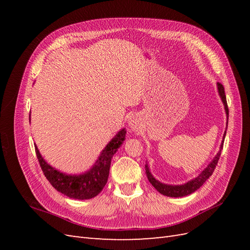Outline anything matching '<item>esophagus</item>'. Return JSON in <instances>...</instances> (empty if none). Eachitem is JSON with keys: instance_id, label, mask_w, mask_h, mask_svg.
Returning <instances> with one entry per match:
<instances>
[{"instance_id": "1", "label": "esophagus", "mask_w": 250, "mask_h": 250, "mask_svg": "<svg viewBox=\"0 0 250 250\" xmlns=\"http://www.w3.org/2000/svg\"><path fill=\"white\" fill-rule=\"evenodd\" d=\"M129 126H130L131 128H133V129H137V128L139 127L138 120L135 119V118H131L130 121H129Z\"/></svg>"}]
</instances>
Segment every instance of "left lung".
<instances>
[{"instance_id": "1", "label": "left lung", "mask_w": 250, "mask_h": 250, "mask_svg": "<svg viewBox=\"0 0 250 250\" xmlns=\"http://www.w3.org/2000/svg\"><path fill=\"white\" fill-rule=\"evenodd\" d=\"M217 85H218L219 94H220L222 102L224 104L226 115H228V121H229V106H228V102H226V96H225V92H224V87H223V85L221 84V83H219V82L217 83ZM225 134H226V132L224 133L223 141L221 143V147H220V150H219V152L217 153V155L215 156L214 160L211 161V163L208 166V167L202 171V173L200 174L199 176L194 178L191 181H188V183H187L185 185H181V186H169V185H165V184L160 183V181L156 180L152 175H151V173L149 172V169H148V166L146 165L145 166L146 174H147V177H148V180L150 181V184L152 185L161 194H163L165 196H169V197H183V196H187L188 194L194 193L196 190H198V188L204 183H206V181L209 178V176L211 175V174H213L214 170L216 169V166L218 164L219 158H220L221 151L223 149V142H224Z\"/></svg>"}]
</instances>
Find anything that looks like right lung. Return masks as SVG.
I'll return each instance as SVG.
<instances>
[{
    "instance_id": "right-lung-1",
    "label": "right lung",
    "mask_w": 250,
    "mask_h": 250,
    "mask_svg": "<svg viewBox=\"0 0 250 250\" xmlns=\"http://www.w3.org/2000/svg\"><path fill=\"white\" fill-rule=\"evenodd\" d=\"M125 129L121 130L105 147L94 167L82 175H65L53 169L44 162L36 146L35 153L44 176L53 188L70 198L90 199L99 194L106 185L111 158L125 140Z\"/></svg>"
}]
</instances>
